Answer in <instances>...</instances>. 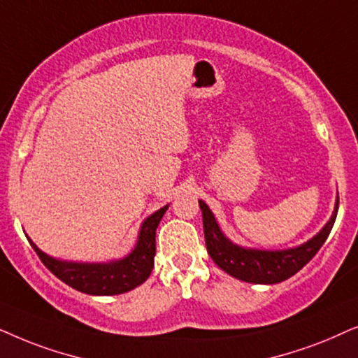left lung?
<instances>
[{"label":"left lung","mask_w":358,"mask_h":358,"mask_svg":"<svg viewBox=\"0 0 358 358\" xmlns=\"http://www.w3.org/2000/svg\"><path fill=\"white\" fill-rule=\"evenodd\" d=\"M199 208L203 213V229L204 239H206L208 254L214 260V264L237 280L259 285H273L288 280L289 276L298 273L314 255L321 249L331 229L334 226L339 209V199L336 203V209L332 213L329 222L317 236H314L306 244L288 250H252L232 244L226 239L219 229L213 213L209 211L206 203L199 201Z\"/></svg>","instance_id":"8db88e82"}]
</instances>
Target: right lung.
<instances>
[{
	"label": "right lung",
	"mask_w": 358,
	"mask_h": 358,
	"mask_svg": "<svg viewBox=\"0 0 358 358\" xmlns=\"http://www.w3.org/2000/svg\"><path fill=\"white\" fill-rule=\"evenodd\" d=\"M166 208L169 206H164L145 219L136 249L126 259L111 264H71L55 260L37 249L31 239L29 242L42 264L69 287L96 296L121 294L139 287L150 276L155 255V229Z\"/></svg>",
	"instance_id": "right-lung-1"
}]
</instances>
